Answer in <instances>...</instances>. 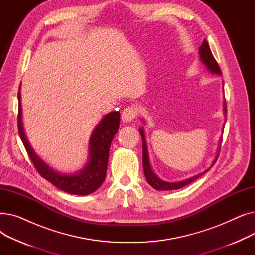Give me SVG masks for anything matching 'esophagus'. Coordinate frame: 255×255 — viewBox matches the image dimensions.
I'll return each mask as SVG.
<instances>
[{
    "label": "esophagus",
    "instance_id": "obj_1",
    "mask_svg": "<svg viewBox=\"0 0 255 255\" xmlns=\"http://www.w3.org/2000/svg\"><path fill=\"white\" fill-rule=\"evenodd\" d=\"M136 116H137V109L135 106L130 105L125 107L124 111L122 112V115H121V118H122V121L124 123H129L133 119H135Z\"/></svg>",
    "mask_w": 255,
    "mask_h": 255
}]
</instances>
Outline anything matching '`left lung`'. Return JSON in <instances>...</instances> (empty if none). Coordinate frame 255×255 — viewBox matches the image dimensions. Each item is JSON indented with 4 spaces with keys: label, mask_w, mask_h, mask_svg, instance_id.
<instances>
[{
    "label": "left lung",
    "mask_w": 255,
    "mask_h": 255,
    "mask_svg": "<svg viewBox=\"0 0 255 255\" xmlns=\"http://www.w3.org/2000/svg\"><path fill=\"white\" fill-rule=\"evenodd\" d=\"M199 56H200V60H202V62L208 67V69L213 72V73H216V74H221V70H220V67L218 65V63L216 62L215 58L213 57L212 55V51L210 49V46H209V43L207 42V40L205 39L203 41V44L200 45L199 47ZM227 112V109H226V103L224 101V113ZM139 133L140 135L142 137V165H143V172H144V176H145V179L146 181H148V183L154 187V188L156 190H173V189H180L182 188V187L184 186H187L189 185L190 183L194 182L196 179H198L200 176H203L204 172L199 173V175L197 176H194L192 178H189L187 179L185 181H181V182H177V183H169V182H165V181H162L160 180L158 177H156L154 175V172L152 171V168L150 166V162H149V156H148V150H146V143H145V138H144V134H143V130L140 128L139 129ZM217 160V158H216ZM216 160L214 161V163L216 162ZM213 163V164H214Z\"/></svg>",
    "instance_id": "8db88e82"
}]
</instances>
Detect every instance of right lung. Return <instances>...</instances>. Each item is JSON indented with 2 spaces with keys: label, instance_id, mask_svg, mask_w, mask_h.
Instances as JSON below:
<instances>
[{
  "label": "right lung",
  "instance_id": "right-lung-1",
  "mask_svg": "<svg viewBox=\"0 0 255 255\" xmlns=\"http://www.w3.org/2000/svg\"><path fill=\"white\" fill-rule=\"evenodd\" d=\"M18 116L17 125L20 139L24 145L31 161L39 175L62 191L76 195H87L98 189L105 180L107 162H109L110 146L118 132L120 125V113L113 112L106 115L94 130L90 140V160L88 164L75 175H61L49 168L32 150L26 139L21 121L20 93L18 92Z\"/></svg>",
  "mask_w": 255,
  "mask_h": 255
}]
</instances>
